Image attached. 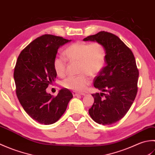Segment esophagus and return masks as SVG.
Instances as JSON below:
<instances>
[{
	"instance_id": "1",
	"label": "esophagus",
	"mask_w": 155,
	"mask_h": 155,
	"mask_svg": "<svg viewBox=\"0 0 155 155\" xmlns=\"http://www.w3.org/2000/svg\"><path fill=\"white\" fill-rule=\"evenodd\" d=\"M72 94H73L74 97H77V96H84L85 94L83 93H77V92H72Z\"/></svg>"
}]
</instances>
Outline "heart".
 <instances>
[{
    "label": "heart",
    "mask_w": 155,
    "mask_h": 155,
    "mask_svg": "<svg viewBox=\"0 0 155 155\" xmlns=\"http://www.w3.org/2000/svg\"><path fill=\"white\" fill-rule=\"evenodd\" d=\"M64 55L69 61H78V71L82 72L76 76H69L62 81L64 88L75 91H82L90 83L89 74L94 77L103 70L105 66L107 51L104 46L98 43L77 42L65 49ZM53 67L58 76L66 74L67 62L61 57L53 61Z\"/></svg>",
    "instance_id": "1"
}]
</instances>
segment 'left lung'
Listing matches in <instances>:
<instances>
[{
  "label": "left lung",
  "mask_w": 155,
  "mask_h": 155,
  "mask_svg": "<svg viewBox=\"0 0 155 155\" xmlns=\"http://www.w3.org/2000/svg\"><path fill=\"white\" fill-rule=\"evenodd\" d=\"M83 41L98 42L107 51V65L94 81V87L102 93L92 94L94 101L88 113L98 124H114L127 114L137 96L139 71L135 58L130 49L110 32L101 31Z\"/></svg>",
  "instance_id": "8db88e82"
}]
</instances>
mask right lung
I'll use <instances>...</instances> for the list:
<instances>
[{
    "instance_id": "add662e5",
    "label": "right lung",
    "mask_w": 155,
    "mask_h": 155,
    "mask_svg": "<svg viewBox=\"0 0 155 155\" xmlns=\"http://www.w3.org/2000/svg\"><path fill=\"white\" fill-rule=\"evenodd\" d=\"M71 41L51 35H42L23 49L16 61V95L26 113L41 124L56 123L73 97L67 88H62L55 97L46 91L57 77L53 61L58 49Z\"/></svg>"
}]
</instances>
